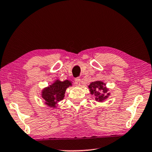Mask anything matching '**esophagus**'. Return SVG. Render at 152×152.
<instances>
[{
  "label": "esophagus",
  "instance_id": "34e87169",
  "mask_svg": "<svg viewBox=\"0 0 152 152\" xmlns=\"http://www.w3.org/2000/svg\"><path fill=\"white\" fill-rule=\"evenodd\" d=\"M80 82H81V79H80L79 77H77L75 79V83L77 85H80Z\"/></svg>",
  "mask_w": 152,
  "mask_h": 152
}]
</instances>
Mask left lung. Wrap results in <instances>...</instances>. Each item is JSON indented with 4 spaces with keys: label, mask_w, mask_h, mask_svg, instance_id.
Listing matches in <instances>:
<instances>
[{
    "label": "left lung",
    "mask_w": 152,
    "mask_h": 152,
    "mask_svg": "<svg viewBox=\"0 0 152 152\" xmlns=\"http://www.w3.org/2000/svg\"><path fill=\"white\" fill-rule=\"evenodd\" d=\"M88 87L91 94L94 96L96 101H103L107 98V96H109V93H107L108 90L106 87V84L102 81L92 82L88 86Z\"/></svg>",
    "instance_id": "left-lung-1"
}]
</instances>
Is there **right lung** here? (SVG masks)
<instances>
[{"label":"right lung","mask_w":152,"mask_h":152,"mask_svg":"<svg viewBox=\"0 0 152 152\" xmlns=\"http://www.w3.org/2000/svg\"><path fill=\"white\" fill-rule=\"evenodd\" d=\"M71 85L72 83L68 80H56L52 85L42 91V97L45 100V104L50 107H56L58 102L63 100L66 88Z\"/></svg>","instance_id":"1"}]
</instances>
